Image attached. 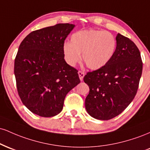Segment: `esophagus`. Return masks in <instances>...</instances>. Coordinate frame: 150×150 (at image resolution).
I'll return each instance as SVG.
<instances>
[{"mask_svg": "<svg viewBox=\"0 0 150 150\" xmlns=\"http://www.w3.org/2000/svg\"><path fill=\"white\" fill-rule=\"evenodd\" d=\"M78 75H79V77H80V80L81 81L83 80V77H84V76H85V73L82 71H80H80H78Z\"/></svg>", "mask_w": 150, "mask_h": 150, "instance_id": "obj_1", "label": "esophagus"}]
</instances>
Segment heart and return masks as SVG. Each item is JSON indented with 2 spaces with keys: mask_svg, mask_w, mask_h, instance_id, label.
<instances>
[{
  "mask_svg": "<svg viewBox=\"0 0 150 150\" xmlns=\"http://www.w3.org/2000/svg\"><path fill=\"white\" fill-rule=\"evenodd\" d=\"M71 42H65L63 53L67 63L71 66L82 59L89 68L98 70L112 59L117 42L111 32L99 30H80L72 34Z\"/></svg>",
  "mask_w": 150,
  "mask_h": 150,
  "instance_id": "b5f03b06",
  "label": "heart"
}]
</instances>
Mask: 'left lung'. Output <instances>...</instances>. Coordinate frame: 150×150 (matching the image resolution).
Masks as SVG:
<instances>
[{
    "label": "left lung",
    "instance_id": "obj_1",
    "mask_svg": "<svg viewBox=\"0 0 150 150\" xmlns=\"http://www.w3.org/2000/svg\"><path fill=\"white\" fill-rule=\"evenodd\" d=\"M112 59L103 68L89 72L84 82L89 87L85 108L93 118L110 120L121 113L133 100L142 72L138 48L118 33Z\"/></svg>",
    "mask_w": 150,
    "mask_h": 150
}]
</instances>
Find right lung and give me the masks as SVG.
I'll return each mask as SVG.
<instances>
[{
    "label": "right lung",
    "instance_id": "1",
    "mask_svg": "<svg viewBox=\"0 0 150 150\" xmlns=\"http://www.w3.org/2000/svg\"><path fill=\"white\" fill-rule=\"evenodd\" d=\"M75 25L57 24L31 32L15 59L17 89L34 114L52 117L62 111L66 94L80 82L77 70L66 63L64 42Z\"/></svg>",
    "mask_w": 150,
    "mask_h": 150
}]
</instances>
